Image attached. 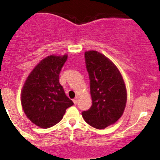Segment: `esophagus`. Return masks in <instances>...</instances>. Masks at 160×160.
Here are the masks:
<instances>
[{
	"instance_id": "1",
	"label": "esophagus",
	"mask_w": 160,
	"mask_h": 160,
	"mask_svg": "<svg viewBox=\"0 0 160 160\" xmlns=\"http://www.w3.org/2000/svg\"><path fill=\"white\" fill-rule=\"evenodd\" d=\"M72 102H73L74 104H77V102H78V98H74L73 100H72Z\"/></svg>"
}]
</instances>
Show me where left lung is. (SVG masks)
I'll return each mask as SVG.
<instances>
[{
    "label": "left lung",
    "instance_id": "obj_1",
    "mask_svg": "<svg viewBox=\"0 0 160 160\" xmlns=\"http://www.w3.org/2000/svg\"><path fill=\"white\" fill-rule=\"evenodd\" d=\"M90 79L92 105L82 112L85 121L97 129H104L121 117L127 102L123 77L116 66L96 51L84 53Z\"/></svg>",
    "mask_w": 160,
    "mask_h": 160
}]
</instances>
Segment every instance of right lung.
Listing matches in <instances>:
<instances>
[{"label":"right lung","mask_w":160,"mask_h":160,"mask_svg":"<svg viewBox=\"0 0 160 160\" xmlns=\"http://www.w3.org/2000/svg\"><path fill=\"white\" fill-rule=\"evenodd\" d=\"M67 55H51L39 63L28 77L22 91L21 102L26 116L41 128H48L62 119L73 102L59 83V73Z\"/></svg>","instance_id":"obj_1"}]
</instances>
